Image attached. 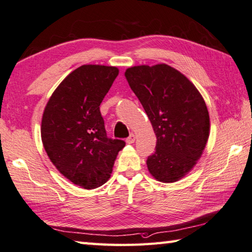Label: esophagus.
<instances>
[{
  "instance_id": "34e87169",
  "label": "esophagus",
  "mask_w": 252,
  "mask_h": 252,
  "mask_svg": "<svg viewBox=\"0 0 252 252\" xmlns=\"http://www.w3.org/2000/svg\"><path fill=\"white\" fill-rule=\"evenodd\" d=\"M135 139H136V136L133 133H130V135L128 136V137L126 138V142L128 143V144H133L135 142Z\"/></svg>"
}]
</instances>
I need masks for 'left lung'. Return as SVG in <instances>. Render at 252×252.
Listing matches in <instances>:
<instances>
[{"mask_svg":"<svg viewBox=\"0 0 252 252\" xmlns=\"http://www.w3.org/2000/svg\"><path fill=\"white\" fill-rule=\"evenodd\" d=\"M125 77L155 131L156 152L147 158L154 178L175 183L197 164L209 137V114L196 86L169 65H140Z\"/></svg>","mask_w":252,"mask_h":252,"instance_id":"obj_1","label":"left lung"}]
</instances>
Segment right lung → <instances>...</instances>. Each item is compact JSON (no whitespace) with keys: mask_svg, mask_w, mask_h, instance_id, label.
Returning a JSON list of instances; mask_svg holds the SVG:
<instances>
[{"mask_svg":"<svg viewBox=\"0 0 252 252\" xmlns=\"http://www.w3.org/2000/svg\"><path fill=\"white\" fill-rule=\"evenodd\" d=\"M118 75V68L82 65L64 78L45 106L43 146L60 173L85 189L104 185L110 177L121 139L108 138L99 105Z\"/></svg>","mask_w":252,"mask_h":252,"instance_id":"right-lung-1","label":"right lung"}]
</instances>
